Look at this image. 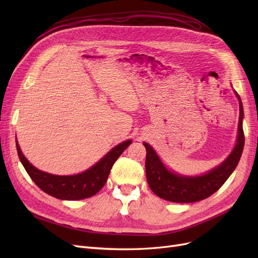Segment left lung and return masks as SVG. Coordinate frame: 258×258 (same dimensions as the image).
Here are the masks:
<instances>
[{
    "instance_id": "1",
    "label": "left lung",
    "mask_w": 258,
    "mask_h": 258,
    "mask_svg": "<svg viewBox=\"0 0 258 258\" xmlns=\"http://www.w3.org/2000/svg\"><path fill=\"white\" fill-rule=\"evenodd\" d=\"M236 96L239 99L240 105L237 144L229 157L221 166L216 167L205 175L188 177L171 172L160 161L152 146L143 143L146 148V179L148 186L158 197L171 202H179V204L196 202L210 197L227 181V178L238 166L244 146V132L242 127L243 107H242L241 99L237 92Z\"/></svg>"
}]
</instances>
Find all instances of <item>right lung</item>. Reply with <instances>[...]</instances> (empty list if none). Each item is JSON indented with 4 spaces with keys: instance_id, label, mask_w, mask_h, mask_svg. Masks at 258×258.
Wrapping results in <instances>:
<instances>
[{
    "instance_id": "add662e5",
    "label": "right lung",
    "mask_w": 258,
    "mask_h": 258,
    "mask_svg": "<svg viewBox=\"0 0 258 258\" xmlns=\"http://www.w3.org/2000/svg\"><path fill=\"white\" fill-rule=\"evenodd\" d=\"M131 144V140L124 141L108 152L95 166L76 175H53L37 170L27 160L16 143L19 159L31 179L36 186L50 196L61 200H81L96 195L106 183L114 162Z\"/></svg>"
}]
</instances>
